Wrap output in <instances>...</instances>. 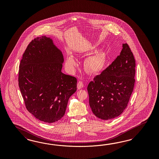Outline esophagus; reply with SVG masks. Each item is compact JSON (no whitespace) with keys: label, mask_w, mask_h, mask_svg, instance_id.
Segmentation results:
<instances>
[{"label":"esophagus","mask_w":159,"mask_h":159,"mask_svg":"<svg viewBox=\"0 0 159 159\" xmlns=\"http://www.w3.org/2000/svg\"><path fill=\"white\" fill-rule=\"evenodd\" d=\"M77 86L78 90H80V89H81L82 88H83V86H84V84H83V82L79 81V82H78L77 83Z\"/></svg>","instance_id":"1"}]
</instances>
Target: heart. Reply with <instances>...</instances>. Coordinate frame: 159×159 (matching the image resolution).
Wrapping results in <instances>:
<instances>
[{"label":"heart","mask_w":159,"mask_h":159,"mask_svg":"<svg viewBox=\"0 0 159 159\" xmlns=\"http://www.w3.org/2000/svg\"><path fill=\"white\" fill-rule=\"evenodd\" d=\"M106 64V57L102 53L90 56L87 58L84 63L87 70L92 73L100 72L105 67ZM65 65L69 70L73 71L77 66V61L73 55H69L66 59Z\"/></svg>","instance_id":"1"}]
</instances>
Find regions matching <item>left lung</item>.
<instances>
[{
	"mask_svg": "<svg viewBox=\"0 0 159 159\" xmlns=\"http://www.w3.org/2000/svg\"><path fill=\"white\" fill-rule=\"evenodd\" d=\"M135 60L129 45L111 65L94 78L87 86L93 113L101 120L115 118L125 110L133 92Z\"/></svg>",
	"mask_w": 159,
	"mask_h": 159,
	"instance_id": "1",
	"label": "left lung"
}]
</instances>
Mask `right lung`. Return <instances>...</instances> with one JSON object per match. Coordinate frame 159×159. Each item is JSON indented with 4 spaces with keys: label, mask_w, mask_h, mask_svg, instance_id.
Segmentation results:
<instances>
[{
    "label": "right lung",
    "mask_w": 159,
    "mask_h": 159,
    "mask_svg": "<svg viewBox=\"0 0 159 159\" xmlns=\"http://www.w3.org/2000/svg\"><path fill=\"white\" fill-rule=\"evenodd\" d=\"M63 61L52 39L42 36L29 43L20 62L19 86L26 108L44 122L61 120L77 90L76 78L61 72Z\"/></svg>",
    "instance_id": "1"
}]
</instances>
